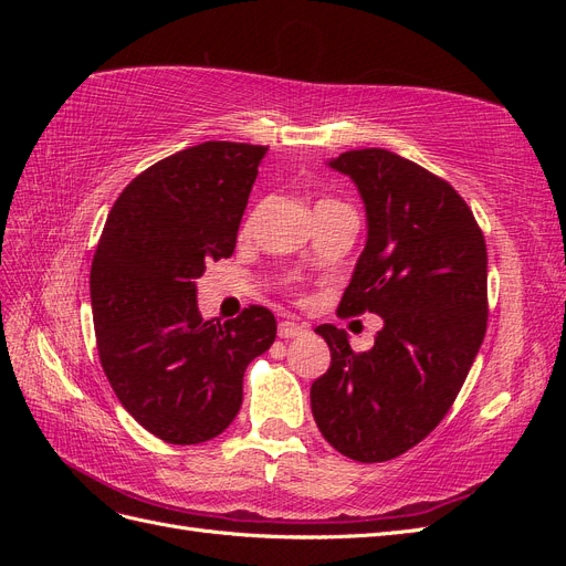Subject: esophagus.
I'll use <instances>...</instances> for the list:
<instances>
[{
	"mask_svg": "<svg viewBox=\"0 0 566 566\" xmlns=\"http://www.w3.org/2000/svg\"><path fill=\"white\" fill-rule=\"evenodd\" d=\"M304 333H306L304 325H300V323H295V321H281V325H279V335H281L283 339L300 337V335H304Z\"/></svg>",
	"mask_w": 566,
	"mask_h": 566,
	"instance_id": "obj_1",
	"label": "esophagus"
}]
</instances>
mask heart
<instances>
[{
	"label": "heart",
	"mask_w": 566,
	"mask_h": 566,
	"mask_svg": "<svg viewBox=\"0 0 566 566\" xmlns=\"http://www.w3.org/2000/svg\"><path fill=\"white\" fill-rule=\"evenodd\" d=\"M248 227H250V224H245V229H248Z\"/></svg>",
	"instance_id": "1"
}]
</instances>
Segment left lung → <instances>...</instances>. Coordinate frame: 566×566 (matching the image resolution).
Listing matches in <instances>:
<instances>
[{"label":"left lung","mask_w":566,"mask_h":566,"mask_svg":"<svg viewBox=\"0 0 566 566\" xmlns=\"http://www.w3.org/2000/svg\"><path fill=\"white\" fill-rule=\"evenodd\" d=\"M347 175L366 208L339 314H378L368 352L323 323L331 368L312 385V413L335 451L358 462L413 449L449 413L486 333V243L455 188L385 148L325 163Z\"/></svg>","instance_id":"left-lung-1"}]
</instances>
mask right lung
Masks as SVG:
<instances>
[{
	"label": "right lung",
	"mask_w": 566,
	"mask_h": 566,
	"mask_svg": "<svg viewBox=\"0 0 566 566\" xmlns=\"http://www.w3.org/2000/svg\"><path fill=\"white\" fill-rule=\"evenodd\" d=\"M266 146L205 142L136 177L106 219L90 293L101 366L127 413L167 443L214 439L243 403V375L276 339L250 306L227 323L198 312L205 264L235 250Z\"/></svg>",
	"instance_id": "add662e5"
}]
</instances>
